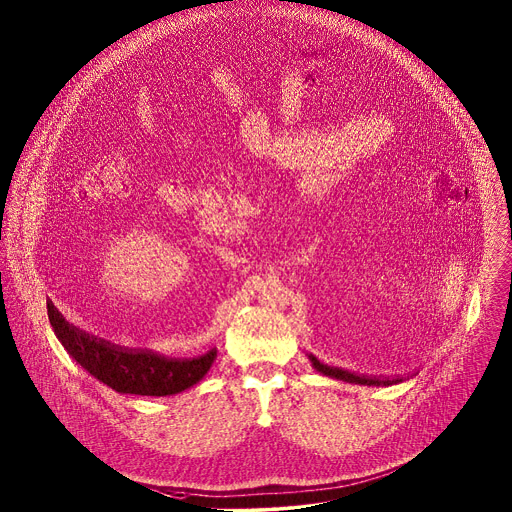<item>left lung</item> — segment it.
<instances>
[{"mask_svg":"<svg viewBox=\"0 0 512 512\" xmlns=\"http://www.w3.org/2000/svg\"><path fill=\"white\" fill-rule=\"evenodd\" d=\"M312 366L324 374V376H330V378H336V380H342V382H350V384H360V386H390V384H396V382H402V378H396V380H382V378H370V376H362V374H354V372H348V370H342V368H334V366H326L322 364L318 358H314L312 354L308 356Z\"/></svg>","mask_w":512,"mask_h":512,"instance_id":"8db88e82","label":"left lung"}]
</instances>
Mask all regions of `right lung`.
Here are the masks:
<instances>
[{
  "label": "right lung",
  "instance_id": "add662e5",
  "mask_svg": "<svg viewBox=\"0 0 512 512\" xmlns=\"http://www.w3.org/2000/svg\"><path fill=\"white\" fill-rule=\"evenodd\" d=\"M53 324V322H51ZM65 350L91 376L120 394L174 396L198 384L215 360V352L174 360L150 350H128L71 328L63 320L53 324Z\"/></svg>",
  "mask_w": 512,
  "mask_h": 512
}]
</instances>
